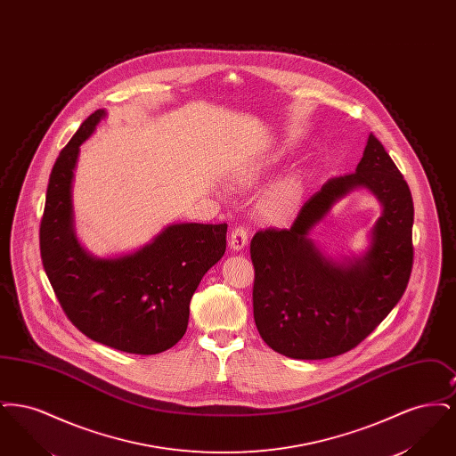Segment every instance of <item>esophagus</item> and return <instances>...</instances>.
<instances>
[{
    "label": "esophagus",
    "instance_id": "obj_1",
    "mask_svg": "<svg viewBox=\"0 0 456 456\" xmlns=\"http://www.w3.org/2000/svg\"><path fill=\"white\" fill-rule=\"evenodd\" d=\"M248 229L246 227H234L229 238V246L232 251H242L248 246Z\"/></svg>",
    "mask_w": 456,
    "mask_h": 456
}]
</instances>
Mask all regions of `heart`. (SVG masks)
Instances as JSON below:
<instances>
[{
    "instance_id": "b5f03b06",
    "label": "heart",
    "mask_w": 456,
    "mask_h": 456,
    "mask_svg": "<svg viewBox=\"0 0 456 456\" xmlns=\"http://www.w3.org/2000/svg\"><path fill=\"white\" fill-rule=\"evenodd\" d=\"M273 164V159H260L248 164L236 174V181L242 186H251L258 183L265 173ZM303 195V183L297 175H287L275 184H272L265 195L261 196L260 208L265 217L281 222L290 217L299 205Z\"/></svg>"
}]
</instances>
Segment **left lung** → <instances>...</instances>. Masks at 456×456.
<instances>
[{"instance_id":"8db88e82","label":"left lung","mask_w":456,"mask_h":456,"mask_svg":"<svg viewBox=\"0 0 456 456\" xmlns=\"http://www.w3.org/2000/svg\"><path fill=\"white\" fill-rule=\"evenodd\" d=\"M364 187L384 212L361 257L333 261L308 238L335 202ZM413 201L381 142L370 133L355 173L328 179L290 229L251 240L253 313L268 347L292 359H328L359 346L402 299L413 261Z\"/></svg>"}]
</instances>
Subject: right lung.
I'll use <instances>...</instances> for the list:
<instances>
[{"label": "right lung", "instance_id": "obj_1", "mask_svg": "<svg viewBox=\"0 0 456 456\" xmlns=\"http://www.w3.org/2000/svg\"><path fill=\"white\" fill-rule=\"evenodd\" d=\"M106 114L99 109L88 116L51 171L41 258L66 316L84 335L121 352L152 355L186 333L196 287L225 253L227 224H171L133 253L90 255L75 232L73 179L80 145Z\"/></svg>", "mask_w": 456, "mask_h": 456}]
</instances>
